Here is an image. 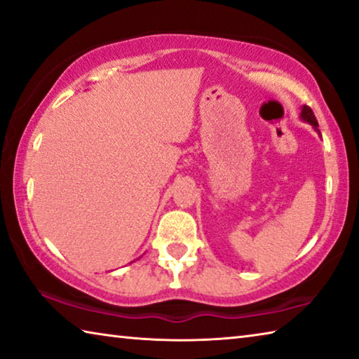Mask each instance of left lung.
Here are the masks:
<instances>
[{
	"instance_id": "1",
	"label": "left lung",
	"mask_w": 359,
	"mask_h": 359,
	"mask_svg": "<svg viewBox=\"0 0 359 359\" xmlns=\"http://www.w3.org/2000/svg\"><path fill=\"white\" fill-rule=\"evenodd\" d=\"M301 118L304 121H307V123H311L315 130L318 131V121L315 118V115L312 112V109L309 106H302V111H301Z\"/></svg>"
}]
</instances>
